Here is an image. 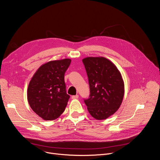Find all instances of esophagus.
Here are the masks:
<instances>
[{
	"label": "esophagus",
	"instance_id": "obj_1",
	"mask_svg": "<svg viewBox=\"0 0 160 160\" xmlns=\"http://www.w3.org/2000/svg\"><path fill=\"white\" fill-rule=\"evenodd\" d=\"M78 98V95H75V96H72V99H77Z\"/></svg>",
	"mask_w": 160,
	"mask_h": 160
}]
</instances>
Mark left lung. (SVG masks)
<instances>
[{"instance_id": "1", "label": "left lung", "mask_w": 160, "mask_h": 160, "mask_svg": "<svg viewBox=\"0 0 160 160\" xmlns=\"http://www.w3.org/2000/svg\"><path fill=\"white\" fill-rule=\"evenodd\" d=\"M88 79L89 98L84 102L90 115L105 120L119 109L124 96V82L120 71L104 57L82 59Z\"/></svg>"}]
</instances>
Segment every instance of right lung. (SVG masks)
Masks as SVG:
<instances>
[{"label":"right lung","mask_w":160,"mask_h":160,"mask_svg":"<svg viewBox=\"0 0 160 160\" xmlns=\"http://www.w3.org/2000/svg\"><path fill=\"white\" fill-rule=\"evenodd\" d=\"M72 60L63 59L42 64L32 78L27 98L32 110L45 120H53L64 112L70 99L64 83V73Z\"/></svg>","instance_id":"obj_1"}]
</instances>
